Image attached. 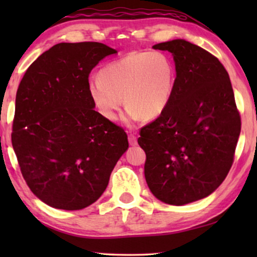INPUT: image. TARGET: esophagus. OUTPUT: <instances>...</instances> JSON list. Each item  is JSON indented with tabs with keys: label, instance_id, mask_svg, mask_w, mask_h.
<instances>
[{
	"label": "esophagus",
	"instance_id": "1",
	"mask_svg": "<svg viewBox=\"0 0 257 257\" xmlns=\"http://www.w3.org/2000/svg\"><path fill=\"white\" fill-rule=\"evenodd\" d=\"M128 139H129V144H130V145H132V146L137 145V137L135 136L134 134L129 133V135H128Z\"/></svg>",
	"mask_w": 257,
	"mask_h": 257
}]
</instances>
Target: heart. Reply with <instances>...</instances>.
Returning <instances> with one entry per match:
<instances>
[{
  "instance_id": "1",
  "label": "heart",
  "mask_w": 257,
  "mask_h": 257,
  "mask_svg": "<svg viewBox=\"0 0 257 257\" xmlns=\"http://www.w3.org/2000/svg\"><path fill=\"white\" fill-rule=\"evenodd\" d=\"M175 79V67L162 52L136 51L106 64L101 77L89 78L87 92L95 108L107 120L116 118L123 98L128 121L141 116L151 120L168 106Z\"/></svg>"
}]
</instances>
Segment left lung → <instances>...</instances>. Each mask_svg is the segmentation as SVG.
Here are the masks:
<instances>
[{
    "mask_svg": "<svg viewBox=\"0 0 257 257\" xmlns=\"http://www.w3.org/2000/svg\"><path fill=\"white\" fill-rule=\"evenodd\" d=\"M153 49L172 53L177 77L168 106L139 132L145 179L161 202L185 205L211 195L225 179L240 114L228 72L210 52L185 40Z\"/></svg>",
    "mask_w": 257,
    "mask_h": 257,
    "instance_id": "1",
    "label": "left lung"
}]
</instances>
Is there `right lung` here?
I'll list each match as a JSON object with an SVG mask.
<instances>
[{
    "mask_svg": "<svg viewBox=\"0 0 257 257\" xmlns=\"http://www.w3.org/2000/svg\"><path fill=\"white\" fill-rule=\"evenodd\" d=\"M115 53L97 42L59 43L20 81L12 146L26 184L52 207L75 211L96 202L128 149L123 128L95 111L87 92L93 68Z\"/></svg>",
    "mask_w": 257,
    "mask_h": 257,
    "instance_id": "right-lung-1",
    "label": "right lung"
}]
</instances>
